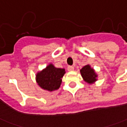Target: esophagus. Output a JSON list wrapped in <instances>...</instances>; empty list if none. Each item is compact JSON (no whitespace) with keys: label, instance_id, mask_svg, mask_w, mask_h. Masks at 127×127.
I'll return each mask as SVG.
<instances>
[{"label":"esophagus","instance_id":"1","mask_svg":"<svg viewBox=\"0 0 127 127\" xmlns=\"http://www.w3.org/2000/svg\"><path fill=\"white\" fill-rule=\"evenodd\" d=\"M68 71H72V70H74V67L71 66V65H69V66H68Z\"/></svg>","mask_w":127,"mask_h":127}]
</instances>
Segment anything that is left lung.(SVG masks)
Masks as SVG:
<instances>
[{
	"instance_id": "obj_1",
	"label": "left lung",
	"mask_w": 127,
	"mask_h": 127,
	"mask_svg": "<svg viewBox=\"0 0 127 127\" xmlns=\"http://www.w3.org/2000/svg\"><path fill=\"white\" fill-rule=\"evenodd\" d=\"M80 72L84 80L88 84H93L97 81V75L95 73L94 69L92 68L90 65L84 66L80 70Z\"/></svg>"
}]
</instances>
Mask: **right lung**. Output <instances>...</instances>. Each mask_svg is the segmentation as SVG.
Segmentation results:
<instances>
[{
  "mask_svg": "<svg viewBox=\"0 0 127 127\" xmlns=\"http://www.w3.org/2000/svg\"><path fill=\"white\" fill-rule=\"evenodd\" d=\"M65 72V69L56 68L50 64L45 69L37 72L36 80L41 89L53 91L59 89Z\"/></svg>",
  "mask_w": 127,
  "mask_h": 127,
  "instance_id": "add662e5",
  "label": "right lung"
}]
</instances>
